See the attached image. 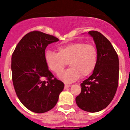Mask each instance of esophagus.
Returning a JSON list of instances; mask_svg holds the SVG:
<instances>
[{
	"label": "esophagus",
	"mask_w": 130,
	"mask_h": 130,
	"mask_svg": "<svg viewBox=\"0 0 130 130\" xmlns=\"http://www.w3.org/2000/svg\"><path fill=\"white\" fill-rule=\"evenodd\" d=\"M71 87V85H67V84H66L65 85V86H64V88L65 89H66V88H69V87Z\"/></svg>",
	"instance_id": "obj_1"
}]
</instances>
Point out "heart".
Masks as SVG:
<instances>
[{"mask_svg":"<svg viewBox=\"0 0 130 130\" xmlns=\"http://www.w3.org/2000/svg\"><path fill=\"white\" fill-rule=\"evenodd\" d=\"M58 53L47 51L45 54V60L48 68L59 74L69 63L68 70L58 75V78L66 83L76 81L81 75L88 76L94 71L98 59L96 47L91 43L76 42L61 45Z\"/></svg>","mask_w":130,"mask_h":130,"instance_id":"b5f03b06","label":"heart"}]
</instances>
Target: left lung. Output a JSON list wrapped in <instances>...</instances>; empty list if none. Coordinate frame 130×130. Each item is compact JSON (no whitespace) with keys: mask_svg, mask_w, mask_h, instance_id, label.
<instances>
[{"mask_svg":"<svg viewBox=\"0 0 130 130\" xmlns=\"http://www.w3.org/2000/svg\"><path fill=\"white\" fill-rule=\"evenodd\" d=\"M96 43L98 59L93 73L81 83L75 98L80 109L90 112L104 109L112 100L119 85V60L111 42L100 32H88Z\"/></svg>","mask_w":130,"mask_h":130,"instance_id":"8db88e82","label":"left lung"}]
</instances>
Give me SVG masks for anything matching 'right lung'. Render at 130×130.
<instances>
[{
	"instance_id": "1",
	"label": "right lung",
	"mask_w": 130,
	"mask_h": 130,
	"mask_svg": "<svg viewBox=\"0 0 130 130\" xmlns=\"http://www.w3.org/2000/svg\"><path fill=\"white\" fill-rule=\"evenodd\" d=\"M57 38L38 30L24 36L11 56L12 81L16 94L30 111L43 113L55 106L64 84L55 77L45 60L48 45Z\"/></svg>"
}]
</instances>
